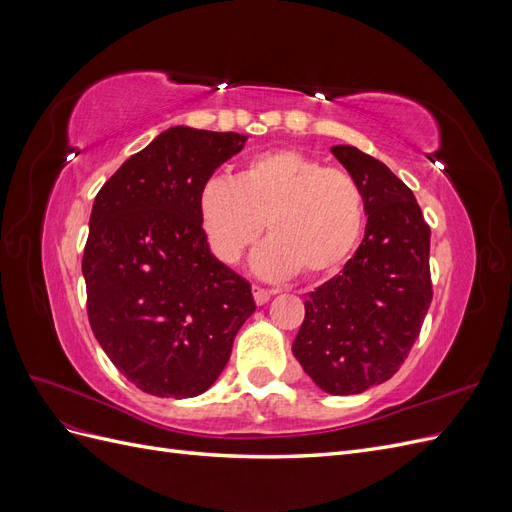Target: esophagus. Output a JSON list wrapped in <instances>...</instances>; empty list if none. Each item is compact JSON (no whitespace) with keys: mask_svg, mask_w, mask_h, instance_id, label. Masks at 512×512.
<instances>
[{"mask_svg":"<svg viewBox=\"0 0 512 512\" xmlns=\"http://www.w3.org/2000/svg\"><path fill=\"white\" fill-rule=\"evenodd\" d=\"M252 292H254V301H256V305H265V303H269V299L273 297V290H267V288H260V286H254L252 288Z\"/></svg>","mask_w":512,"mask_h":512,"instance_id":"esophagus-1","label":"esophagus"}]
</instances>
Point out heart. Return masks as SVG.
Here are the masks:
<instances>
[{
	"label": "heart",
	"instance_id": "b5f03b06",
	"mask_svg": "<svg viewBox=\"0 0 512 512\" xmlns=\"http://www.w3.org/2000/svg\"><path fill=\"white\" fill-rule=\"evenodd\" d=\"M198 215L213 256L235 265L267 226L254 256L262 277H322L359 245L365 226L361 185L344 168L324 166L297 149L247 160L235 179L211 175L198 190Z\"/></svg>",
	"mask_w": 512,
	"mask_h": 512
}]
</instances>
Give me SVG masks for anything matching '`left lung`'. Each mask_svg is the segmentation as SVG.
<instances>
[{
    "label": "left lung",
    "instance_id": "1",
    "mask_svg": "<svg viewBox=\"0 0 512 512\" xmlns=\"http://www.w3.org/2000/svg\"><path fill=\"white\" fill-rule=\"evenodd\" d=\"M331 153L361 185L365 235L339 275L309 292L292 354L324 393L356 395L393 378L421 333L431 232L389 166L350 145Z\"/></svg>",
    "mask_w": 512,
    "mask_h": 512
}]
</instances>
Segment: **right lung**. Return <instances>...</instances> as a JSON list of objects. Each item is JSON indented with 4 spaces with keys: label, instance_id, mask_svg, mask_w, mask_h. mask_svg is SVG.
I'll use <instances>...</instances> for the list:
<instances>
[{
    "label": "right lung",
    "instance_id": "obj_1",
    "mask_svg": "<svg viewBox=\"0 0 512 512\" xmlns=\"http://www.w3.org/2000/svg\"><path fill=\"white\" fill-rule=\"evenodd\" d=\"M245 134L175 126L119 166L94 200L83 254L91 331L138 389L205 393L254 314L252 288L209 250L198 190Z\"/></svg>",
    "mask_w": 512,
    "mask_h": 512
}]
</instances>
